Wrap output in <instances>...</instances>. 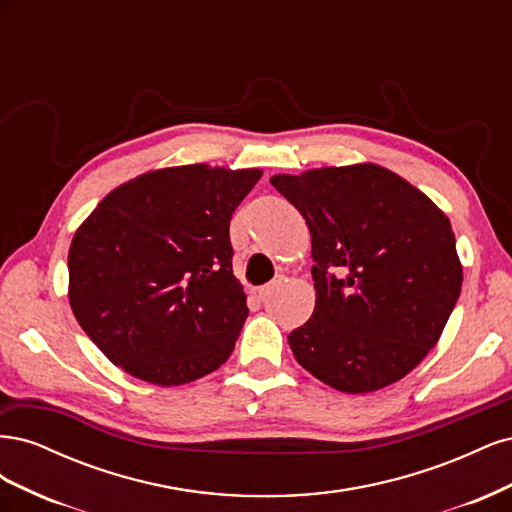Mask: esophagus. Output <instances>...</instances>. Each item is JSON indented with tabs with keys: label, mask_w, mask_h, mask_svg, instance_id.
Listing matches in <instances>:
<instances>
[{
	"label": "esophagus",
	"mask_w": 512,
	"mask_h": 512,
	"mask_svg": "<svg viewBox=\"0 0 512 512\" xmlns=\"http://www.w3.org/2000/svg\"><path fill=\"white\" fill-rule=\"evenodd\" d=\"M277 282H273V284H265V286H260V288H256V294H258V297L260 299H265L267 297V294L273 290V286H275Z\"/></svg>",
	"instance_id": "obj_1"
}]
</instances>
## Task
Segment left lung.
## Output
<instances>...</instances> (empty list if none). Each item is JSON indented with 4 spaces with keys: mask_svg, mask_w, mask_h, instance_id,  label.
<instances>
[{
    "mask_svg": "<svg viewBox=\"0 0 512 512\" xmlns=\"http://www.w3.org/2000/svg\"><path fill=\"white\" fill-rule=\"evenodd\" d=\"M312 235L316 307L288 335L294 359L335 391L384 389L438 344L463 269L451 222L378 164L273 175Z\"/></svg>",
    "mask_w": 512,
    "mask_h": 512,
    "instance_id": "8db88e82",
    "label": "left lung"
}]
</instances>
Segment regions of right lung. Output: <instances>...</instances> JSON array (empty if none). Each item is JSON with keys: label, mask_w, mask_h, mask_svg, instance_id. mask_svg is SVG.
I'll use <instances>...</instances> for the list:
<instances>
[{"label": "right lung", "mask_w": 512, "mask_h": 512, "mask_svg": "<svg viewBox=\"0 0 512 512\" xmlns=\"http://www.w3.org/2000/svg\"><path fill=\"white\" fill-rule=\"evenodd\" d=\"M260 168L149 170L106 194L74 232L68 299L111 363L158 386L226 363L247 318L230 218Z\"/></svg>", "instance_id": "right-lung-1"}]
</instances>
